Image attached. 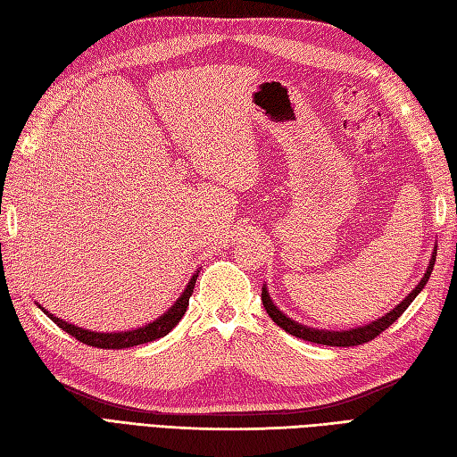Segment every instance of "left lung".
<instances>
[{"instance_id": "obj_1", "label": "left lung", "mask_w": 457, "mask_h": 457, "mask_svg": "<svg viewBox=\"0 0 457 457\" xmlns=\"http://www.w3.org/2000/svg\"><path fill=\"white\" fill-rule=\"evenodd\" d=\"M436 261V245H435V251H432V256L428 261L427 266V272L425 276L420 278V282L413 287V291L409 295H405V299L402 303H397V305L390 311L386 312L384 317L372 320L365 326H357V328H349V330H322V328H312V326L307 324H301L294 319H289L284 311H279L276 307V303L270 299V294H268V287L266 284H262V305L268 312V317H270L279 328H284L286 332H289L291 336L301 337V340L305 342H312V344H322V345H336V347H349V345H361V344H367L370 340H374L380 332H384L388 326H392L397 319L402 317L403 311L411 305L413 299L423 291V287L427 286L430 272H432V266H435Z\"/></svg>"}]
</instances>
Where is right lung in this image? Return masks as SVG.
I'll list each match as a JSON object with an SVG mask.
<instances>
[{"mask_svg": "<svg viewBox=\"0 0 457 457\" xmlns=\"http://www.w3.org/2000/svg\"><path fill=\"white\" fill-rule=\"evenodd\" d=\"M196 278H198V272L191 276L189 284H187V287L181 291L178 301H175L166 312L160 314L156 320L140 326V328L125 330V332H95V330L80 328V326H75L63 319L54 317V314L50 311H46V307H42L40 303H37V305L44 314H48V319H52L63 332L77 337L79 342H83L92 347H100V349H123V347H133V345L154 342V340H158V337H163L166 334H170L173 330V326L181 320L187 307H189V297L193 295Z\"/></svg>", "mask_w": 457, "mask_h": 457, "instance_id": "1", "label": "right lung"}]
</instances>
